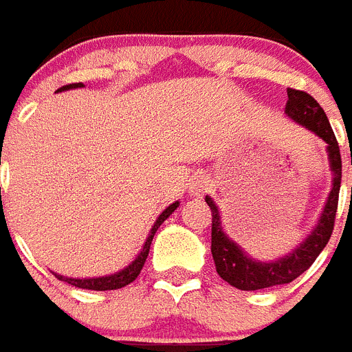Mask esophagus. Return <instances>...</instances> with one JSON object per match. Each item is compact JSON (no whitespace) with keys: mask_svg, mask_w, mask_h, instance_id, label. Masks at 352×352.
Segmentation results:
<instances>
[{"mask_svg":"<svg viewBox=\"0 0 352 352\" xmlns=\"http://www.w3.org/2000/svg\"><path fill=\"white\" fill-rule=\"evenodd\" d=\"M209 188H211V179L208 175H197L190 184V193L200 199V197L208 193Z\"/></svg>","mask_w":352,"mask_h":352,"instance_id":"34e87169","label":"esophagus"}]
</instances>
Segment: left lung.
<instances>
[{
	"mask_svg": "<svg viewBox=\"0 0 352 352\" xmlns=\"http://www.w3.org/2000/svg\"><path fill=\"white\" fill-rule=\"evenodd\" d=\"M288 102H286L285 114L294 120L297 125L304 126L318 135L326 143L327 159L331 168V191L322 208L320 217L306 238L295 249L272 259V261H259L245 252L240 245L227 236L223 223H221L220 209L214 200L206 195V202L211 208L212 227H211V252L218 276L238 290H263L277 285H288L294 279L304 274L324 250L329 238H331L335 214L338 208V193L342 182V159L340 148L333 134L326 112L317 103V100L308 93L297 89H288Z\"/></svg>",
	"mask_w": 352,
	"mask_h": 352,
	"instance_id": "8db88e82",
	"label": "left lung"
}]
</instances>
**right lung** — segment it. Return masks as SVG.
Wrapping results in <instances>:
<instances>
[{
    "instance_id": "add662e5",
    "label": "right lung",
    "mask_w": 352,
    "mask_h": 352,
    "mask_svg": "<svg viewBox=\"0 0 352 352\" xmlns=\"http://www.w3.org/2000/svg\"><path fill=\"white\" fill-rule=\"evenodd\" d=\"M84 87V84H69V85H64L57 93L60 91H69V89H80ZM179 208V200L173 204H170L164 211L161 212L155 220V223L152 226L148 232V238L144 240L143 243V249L140 250V254L135 256V259L132 263H129L125 268H121V270L114 272V274H109V276H102V277H67V276H60L57 272H53V276L60 279V281H66L67 285H73L76 288H84V290H96V292H105V290H118V288H123V286L131 285L134 281L135 277L140 276L141 268H143L144 261L148 258V252H150V245H152L153 236L157 232V229L161 227V223L170 217L171 212L175 211Z\"/></svg>"
}]
</instances>
